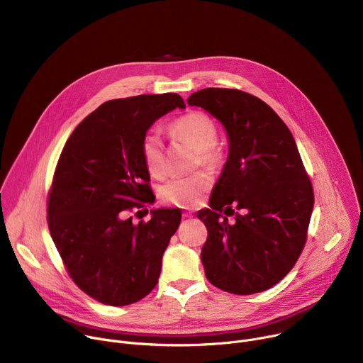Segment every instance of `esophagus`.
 Wrapping results in <instances>:
<instances>
[{"label":"esophagus","mask_w":363,"mask_h":363,"mask_svg":"<svg viewBox=\"0 0 363 363\" xmlns=\"http://www.w3.org/2000/svg\"><path fill=\"white\" fill-rule=\"evenodd\" d=\"M182 217H184V218H192V217H194V214H192V213H188V211H185V213L182 214Z\"/></svg>","instance_id":"1"}]
</instances>
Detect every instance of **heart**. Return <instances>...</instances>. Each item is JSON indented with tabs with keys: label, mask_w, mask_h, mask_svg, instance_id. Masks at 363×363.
Wrapping results in <instances>:
<instances>
[{
	"label": "heart",
	"mask_w": 363,
	"mask_h": 363,
	"mask_svg": "<svg viewBox=\"0 0 363 363\" xmlns=\"http://www.w3.org/2000/svg\"><path fill=\"white\" fill-rule=\"evenodd\" d=\"M169 133L175 139L191 145L199 153V160L203 165L214 167L220 162L221 153L216 146L217 128L208 115L201 112L184 115L169 125ZM140 150L147 172L155 178H162L165 175V157L160 135L153 132L146 133L142 139ZM210 185L211 178L206 172L177 177L162 186L161 198L165 203L179 208H191L201 201Z\"/></svg>",
	"instance_id": "1"
}]
</instances>
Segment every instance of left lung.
I'll use <instances>...</instances> for the list:
<instances>
[{
  "mask_svg": "<svg viewBox=\"0 0 363 363\" xmlns=\"http://www.w3.org/2000/svg\"><path fill=\"white\" fill-rule=\"evenodd\" d=\"M186 101L216 118L228 138L210 208L198 211L208 230L201 250L205 276L228 293L264 291L296 264L313 211L294 138L267 103L245 91L208 87ZM231 204L240 213L230 225L220 211Z\"/></svg>",
  "mask_w": 363,
  "mask_h": 363,
  "instance_id": "1",
  "label": "left lung"
}]
</instances>
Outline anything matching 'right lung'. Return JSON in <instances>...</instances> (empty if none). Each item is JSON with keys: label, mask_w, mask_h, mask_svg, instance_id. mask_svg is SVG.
<instances>
[{"label": "right lung", "mask_w": 363, "mask_h": 363, "mask_svg": "<svg viewBox=\"0 0 363 363\" xmlns=\"http://www.w3.org/2000/svg\"><path fill=\"white\" fill-rule=\"evenodd\" d=\"M177 93L105 101L67 139L48 195V228L74 283L109 306L132 304L157 286L162 255L178 230L175 208L150 210L135 224L128 211L153 202L142 139L174 109Z\"/></svg>", "instance_id": "add662e5"}]
</instances>
